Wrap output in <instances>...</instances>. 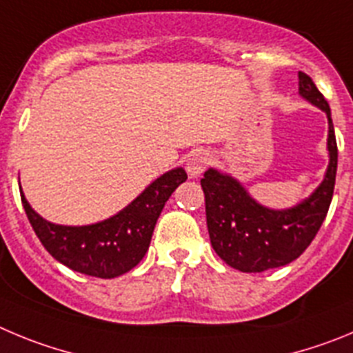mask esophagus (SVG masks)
<instances>
[{
    "instance_id": "obj_1",
    "label": "esophagus",
    "mask_w": 353,
    "mask_h": 353,
    "mask_svg": "<svg viewBox=\"0 0 353 353\" xmlns=\"http://www.w3.org/2000/svg\"><path fill=\"white\" fill-rule=\"evenodd\" d=\"M209 163H211V154L204 149H196L186 160V172H188L190 177H199L208 169Z\"/></svg>"
}]
</instances>
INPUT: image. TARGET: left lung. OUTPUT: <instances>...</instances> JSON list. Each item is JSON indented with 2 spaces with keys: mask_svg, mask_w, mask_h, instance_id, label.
Listing matches in <instances>:
<instances>
[{
  "mask_svg": "<svg viewBox=\"0 0 353 353\" xmlns=\"http://www.w3.org/2000/svg\"><path fill=\"white\" fill-rule=\"evenodd\" d=\"M299 94L327 114L329 167L319 188L288 209L259 204L236 177L205 170L200 179L205 195L209 239L225 263L241 272L281 268L303 255L325 220L334 193L338 145L329 103L310 75L299 72Z\"/></svg>",
  "mask_w": 353,
  "mask_h": 353,
  "instance_id": "left-lung-1",
  "label": "left lung"
}]
</instances>
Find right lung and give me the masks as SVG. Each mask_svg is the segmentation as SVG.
<instances>
[{"instance_id": "1", "label": "right lung", "mask_w": 353, "mask_h": 353, "mask_svg": "<svg viewBox=\"0 0 353 353\" xmlns=\"http://www.w3.org/2000/svg\"><path fill=\"white\" fill-rule=\"evenodd\" d=\"M186 177L183 167L169 170L123 211L82 227L50 223L33 211L24 193L21 200L34 234L54 259L72 271L110 279L128 272L144 259L165 202Z\"/></svg>"}]
</instances>
